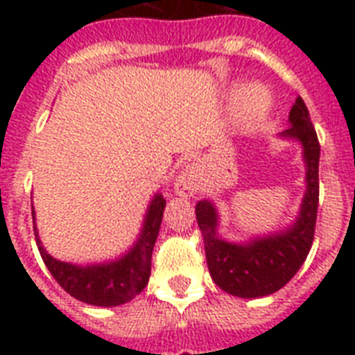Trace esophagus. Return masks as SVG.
<instances>
[{
    "instance_id": "1",
    "label": "esophagus",
    "mask_w": 355,
    "mask_h": 355,
    "mask_svg": "<svg viewBox=\"0 0 355 355\" xmlns=\"http://www.w3.org/2000/svg\"><path fill=\"white\" fill-rule=\"evenodd\" d=\"M199 186L200 180L197 171H195V167H188L177 180V191L182 195V197H191V195L199 189Z\"/></svg>"
}]
</instances>
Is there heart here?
Instances as JSON below:
<instances>
[{
    "label": "heart",
    "instance_id": "b5f03b06",
    "mask_svg": "<svg viewBox=\"0 0 355 355\" xmlns=\"http://www.w3.org/2000/svg\"><path fill=\"white\" fill-rule=\"evenodd\" d=\"M269 108V94L261 86H250L243 94L241 112L248 121H258L265 116Z\"/></svg>",
    "mask_w": 355,
    "mask_h": 355
}]
</instances>
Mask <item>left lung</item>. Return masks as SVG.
I'll return each mask as SVG.
<instances>
[{"label":"left lung","instance_id":"1","mask_svg":"<svg viewBox=\"0 0 355 355\" xmlns=\"http://www.w3.org/2000/svg\"><path fill=\"white\" fill-rule=\"evenodd\" d=\"M289 121L291 127L282 136L302 144L308 184L295 225L272 236L250 239L245 245L228 243L217 236V210L210 200H199L195 206L211 280L234 297H267L282 289L302 267L313 243L319 208L320 145L302 97H297L293 105Z\"/></svg>","mask_w":355,"mask_h":355}]
</instances>
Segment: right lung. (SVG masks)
<instances>
[{
    "mask_svg": "<svg viewBox=\"0 0 355 355\" xmlns=\"http://www.w3.org/2000/svg\"><path fill=\"white\" fill-rule=\"evenodd\" d=\"M164 208H166V199L160 193H156L145 214L144 228L138 241L134 243V247L123 258L110 263L79 267L55 259L42 247L35 227L36 245L53 278L71 297L80 302L101 306V308L121 306L144 291V287L149 282L150 256H153L156 237L160 232ZM33 219H35V211H33Z\"/></svg>",
    "mask_w": 355,
    "mask_h": 355,
    "instance_id": "1",
    "label": "right lung"
}]
</instances>
